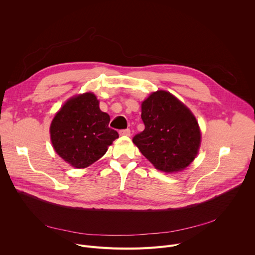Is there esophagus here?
<instances>
[{
  "instance_id": "esophagus-1",
  "label": "esophagus",
  "mask_w": 255,
  "mask_h": 255,
  "mask_svg": "<svg viewBox=\"0 0 255 255\" xmlns=\"http://www.w3.org/2000/svg\"><path fill=\"white\" fill-rule=\"evenodd\" d=\"M120 135H124V136H130V129H123V130H120Z\"/></svg>"
}]
</instances>
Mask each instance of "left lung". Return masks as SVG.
<instances>
[{
    "mask_svg": "<svg viewBox=\"0 0 255 255\" xmlns=\"http://www.w3.org/2000/svg\"><path fill=\"white\" fill-rule=\"evenodd\" d=\"M145 129L133 143L156 169L176 172L185 169L197 156L201 131L197 119L170 93H152L141 105Z\"/></svg>",
    "mask_w": 255,
    "mask_h": 255,
    "instance_id": "8db88e82",
    "label": "left lung"
}]
</instances>
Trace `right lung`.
<instances>
[{
    "mask_svg": "<svg viewBox=\"0 0 255 255\" xmlns=\"http://www.w3.org/2000/svg\"><path fill=\"white\" fill-rule=\"evenodd\" d=\"M110 116L102 112L93 93L69 99L50 125L55 152L76 168H85L100 159L119 137L109 127Z\"/></svg>",
    "mask_w": 255,
    "mask_h": 255,
    "instance_id": "1",
    "label": "right lung"
}]
</instances>
